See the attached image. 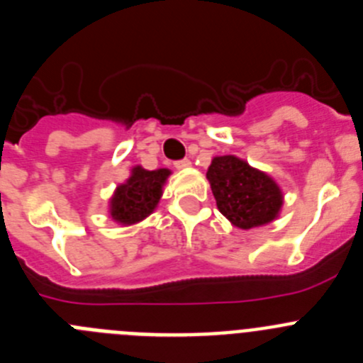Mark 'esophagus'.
<instances>
[{
    "label": "esophagus",
    "instance_id": "34e87169",
    "mask_svg": "<svg viewBox=\"0 0 363 363\" xmlns=\"http://www.w3.org/2000/svg\"><path fill=\"white\" fill-rule=\"evenodd\" d=\"M174 167L176 169H189V167H191V160H178V162H174Z\"/></svg>",
    "mask_w": 363,
    "mask_h": 363
}]
</instances>
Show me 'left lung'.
I'll list each match as a JSON object with an SVG mask.
<instances>
[{"instance_id":"left-lung-1","label":"left lung","mask_w":363,"mask_h":363,"mask_svg":"<svg viewBox=\"0 0 363 363\" xmlns=\"http://www.w3.org/2000/svg\"><path fill=\"white\" fill-rule=\"evenodd\" d=\"M207 179L220 213L240 229L265 225L284 203L277 182L236 156H216Z\"/></svg>"}]
</instances>
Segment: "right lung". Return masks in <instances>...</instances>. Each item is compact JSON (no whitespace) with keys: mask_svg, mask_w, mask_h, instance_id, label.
<instances>
[{"mask_svg":"<svg viewBox=\"0 0 363 363\" xmlns=\"http://www.w3.org/2000/svg\"><path fill=\"white\" fill-rule=\"evenodd\" d=\"M169 174V169L145 171L140 165L134 167L130 178L118 185L114 196L111 198L112 220L123 225H133L149 216L162 198V187Z\"/></svg>","mask_w":363,"mask_h":363,"instance_id":"obj_1","label":"right lung"}]
</instances>
